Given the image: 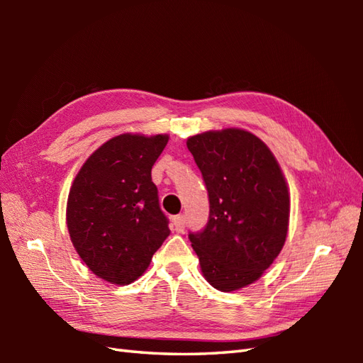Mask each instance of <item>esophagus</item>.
<instances>
[{"label": "esophagus", "mask_w": 363, "mask_h": 363, "mask_svg": "<svg viewBox=\"0 0 363 363\" xmlns=\"http://www.w3.org/2000/svg\"><path fill=\"white\" fill-rule=\"evenodd\" d=\"M172 223L176 233H182L184 228H186V218H184V215H176V217L172 218Z\"/></svg>", "instance_id": "esophagus-1"}]
</instances>
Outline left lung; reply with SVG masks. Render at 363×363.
Instances as JSON below:
<instances>
[{
	"instance_id": "8db88e82",
	"label": "left lung",
	"mask_w": 363,
	"mask_h": 363,
	"mask_svg": "<svg viewBox=\"0 0 363 363\" xmlns=\"http://www.w3.org/2000/svg\"><path fill=\"white\" fill-rule=\"evenodd\" d=\"M187 148L209 194V220L190 233L201 272L212 287L234 291L257 281L287 238L289 187L273 152L245 129L207 130Z\"/></svg>"
}]
</instances>
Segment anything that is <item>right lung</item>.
<instances>
[{
    "mask_svg": "<svg viewBox=\"0 0 363 363\" xmlns=\"http://www.w3.org/2000/svg\"><path fill=\"white\" fill-rule=\"evenodd\" d=\"M167 134H121L91 154L67 201V228L76 252L101 279L128 285L150 267L169 235L151 168Z\"/></svg>",
    "mask_w": 363,
    "mask_h": 363,
    "instance_id": "obj_1",
    "label": "right lung"
}]
</instances>
